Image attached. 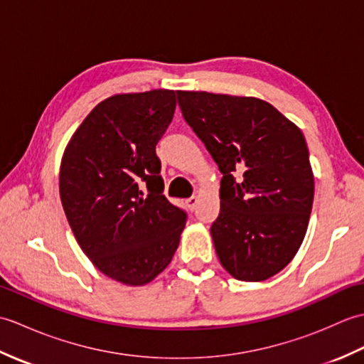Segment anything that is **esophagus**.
<instances>
[{"label":"esophagus","mask_w":364,"mask_h":364,"mask_svg":"<svg viewBox=\"0 0 364 364\" xmlns=\"http://www.w3.org/2000/svg\"><path fill=\"white\" fill-rule=\"evenodd\" d=\"M197 203H198V198L196 197V196H192V197H189L188 200H186V205H188V208L191 211H194L196 208H197Z\"/></svg>","instance_id":"1"}]
</instances>
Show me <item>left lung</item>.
Returning <instances> with one entry per match:
<instances>
[{
    "mask_svg": "<svg viewBox=\"0 0 364 364\" xmlns=\"http://www.w3.org/2000/svg\"><path fill=\"white\" fill-rule=\"evenodd\" d=\"M184 120L220 173L211 236L220 264L264 282L289 264L310 222L314 176L300 128L255 97L176 90Z\"/></svg>",
    "mask_w": 364,
    "mask_h": 364,
    "instance_id": "8db88e82",
    "label": "left lung"
}]
</instances>
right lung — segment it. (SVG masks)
Returning <instances> with one entry per match:
<instances>
[{"label": "right lung", "mask_w": 364, "mask_h": 364, "mask_svg": "<svg viewBox=\"0 0 364 364\" xmlns=\"http://www.w3.org/2000/svg\"><path fill=\"white\" fill-rule=\"evenodd\" d=\"M175 106L168 89L106 98L60 161V202L81 250L100 272L128 286L150 283L170 264L186 225V213L162 196L156 156Z\"/></svg>", "instance_id": "obj_1"}]
</instances>
